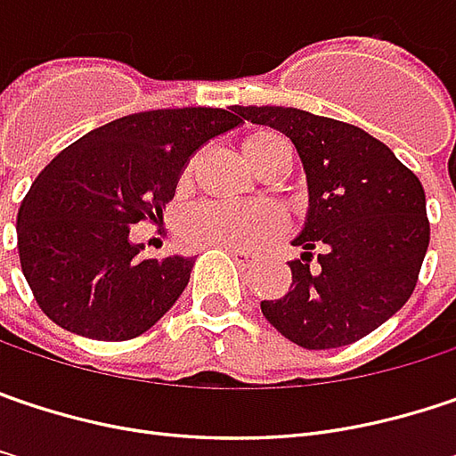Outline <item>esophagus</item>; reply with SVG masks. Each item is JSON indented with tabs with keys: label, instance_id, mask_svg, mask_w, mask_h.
I'll return each instance as SVG.
<instances>
[{
	"label": "esophagus",
	"instance_id": "esophagus-1",
	"mask_svg": "<svg viewBox=\"0 0 456 456\" xmlns=\"http://www.w3.org/2000/svg\"><path fill=\"white\" fill-rule=\"evenodd\" d=\"M227 253L240 263V265H253L257 260V253H250V250H237V248H227Z\"/></svg>",
	"mask_w": 456,
	"mask_h": 456
}]
</instances>
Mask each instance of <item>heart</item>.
I'll use <instances>...</instances> for the list:
<instances>
[{"mask_svg":"<svg viewBox=\"0 0 456 456\" xmlns=\"http://www.w3.org/2000/svg\"><path fill=\"white\" fill-rule=\"evenodd\" d=\"M242 157L263 173L276 159H289V149L281 136L271 131H255L242 139ZM191 167L183 173L188 180ZM283 229V216L276 206L268 203H199L180 216L177 234L191 248H237L255 250L279 237Z\"/></svg>","mask_w":456,"mask_h":456,"instance_id":"b5f03b06","label":"heart"}]
</instances>
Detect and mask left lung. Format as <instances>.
Returning <instances> with one entry per match:
<instances>
[{
	"label": "left lung",
	"mask_w": 456,
	"mask_h": 456,
	"mask_svg": "<svg viewBox=\"0 0 456 456\" xmlns=\"http://www.w3.org/2000/svg\"><path fill=\"white\" fill-rule=\"evenodd\" d=\"M234 113L286 134L307 173V222L294 240L305 255L289 263L281 299L260 302L265 320L309 351L362 340L418 283L431 240L420 180L359 126L279 105Z\"/></svg>",
	"instance_id": "left-lung-1"
}]
</instances>
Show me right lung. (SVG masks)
I'll return each instance as SVG.
<instances>
[{"mask_svg":"<svg viewBox=\"0 0 456 456\" xmlns=\"http://www.w3.org/2000/svg\"><path fill=\"white\" fill-rule=\"evenodd\" d=\"M237 123L234 108L134 113L43 167L20 206L17 250L48 320L93 340H131L173 307L193 257H144L128 232L162 219L188 157Z\"/></svg>","mask_w":456,"mask_h":456,"instance_id":"right-lung-1","label":"right lung"}]
</instances>
